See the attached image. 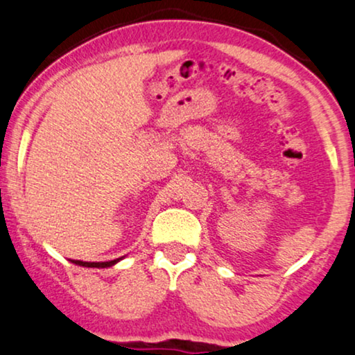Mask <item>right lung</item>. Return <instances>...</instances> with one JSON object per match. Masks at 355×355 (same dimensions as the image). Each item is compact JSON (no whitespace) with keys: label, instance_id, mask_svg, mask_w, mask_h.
Wrapping results in <instances>:
<instances>
[{"label":"right lung","instance_id":"add662e5","mask_svg":"<svg viewBox=\"0 0 355 355\" xmlns=\"http://www.w3.org/2000/svg\"><path fill=\"white\" fill-rule=\"evenodd\" d=\"M123 260V257L114 259V260H107V262H83V260H71L75 266H82V267H92V268H107V267H113L116 263Z\"/></svg>","mask_w":355,"mask_h":355}]
</instances>
